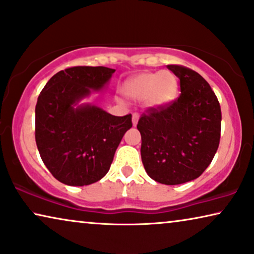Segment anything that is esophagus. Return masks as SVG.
I'll return each mask as SVG.
<instances>
[{
    "instance_id": "esophagus-1",
    "label": "esophagus",
    "mask_w": 254,
    "mask_h": 254,
    "mask_svg": "<svg viewBox=\"0 0 254 254\" xmlns=\"http://www.w3.org/2000/svg\"><path fill=\"white\" fill-rule=\"evenodd\" d=\"M133 126H136L137 125V121H138V114L137 113H133Z\"/></svg>"
}]
</instances>
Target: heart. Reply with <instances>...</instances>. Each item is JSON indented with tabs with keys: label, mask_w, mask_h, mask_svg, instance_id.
Instances as JSON below:
<instances>
[{
	"label": "heart",
	"mask_w": 254,
	"mask_h": 254,
	"mask_svg": "<svg viewBox=\"0 0 254 254\" xmlns=\"http://www.w3.org/2000/svg\"><path fill=\"white\" fill-rule=\"evenodd\" d=\"M177 81L171 72H144L127 82L125 93L134 100L144 102L152 107L164 106L177 95Z\"/></svg>",
	"instance_id": "b5f03b06"
}]
</instances>
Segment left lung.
I'll list each match as a JSON object with an SVG mask.
<instances>
[{"label": "left lung", "mask_w": 254, "mask_h": 254, "mask_svg": "<svg viewBox=\"0 0 254 254\" xmlns=\"http://www.w3.org/2000/svg\"><path fill=\"white\" fill-rule=\"evenodd\" d=\"M168 68L180 81V96L164 106L149 107L137 123L141 157L148 176L165 185L196 179L216 154L221 106L200 74L180 64Z\"/></svg>", "instance_id": "obj_1"}]
</instances>
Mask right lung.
<instances>
[{
  "instance_id": "right-lung-1",
  "label": "right lung",
  "mask_w": 254,
  "mask_h": 254,
  "mask_svg": "<svg viewBox=\"0 0 254 254\" xmlns=\"http://www.w3.org/2000/svg\"><path fill=\"white\" fill-rule=\"evenodd\" d=\"M114 69L77 65L55 74L36 105V143L55 179L69 186L98 182L109 172L131 114L116 117L93 105L75 107L109 82Z\"/></svg>"
}]
</instances>
